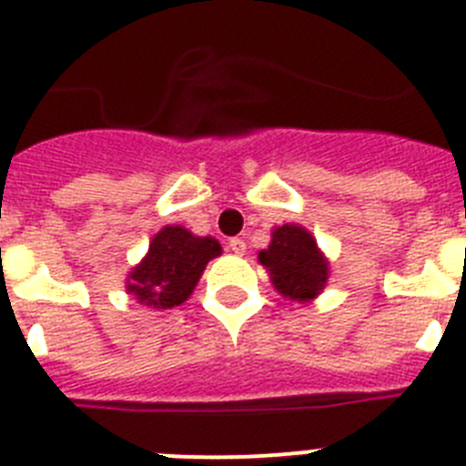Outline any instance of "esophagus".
Returning a JSON list of instances; mask_svg holds the SVG:
<instances>
[{
	"label": "esophagus",
	"instance_id": "34e87169",
	"mask_svg": "<svg viewBox=\"0 0 466 466\" xmlns=\"http://www.w3.org/2000/svg\"><path fill=\"white\" fill-rule=\"evenodd\" d=\"M228 249L233 254H238V257H242V254H245V249H247V245H245V240H242V238H230Z\"/></svg>",
	"mask_w": 466,
	"mask_h": 466
}]
</instances>
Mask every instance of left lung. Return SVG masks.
<instances>
[{
	"instance_id": "1",
	"label": "left lung",
	"mask_w": 466,
	"mask_h": 466,
	"mask_svg": "<svg viewBox=\"0 0 466 466\" xmlns=\"http://www.w3.org/2000/svg\"><path fill=\"white\" fill-rule=\"evenodd\" d=\"M275 291L284 299L310 303L329 282V258L317 245L315 236L300 224H282L270 233V245L258 252Z\"/></svg>"
}]
</instances>
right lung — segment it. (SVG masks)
Listing matches in <instances>:
<instances>
[{
  "mask_svg": "<svg viewBox=\"0 0 466 466\" xmlns=\"http://www.w3.org/2000/svg\"><path fill=\"white\" fill-rule=\"evenodd\" d=\"M217 257H221L217 238L193 236L179 224L163 226L151 238L149 252L127 273L126 289L139 306L170 310L188 300L205 266Z\"/></svg>",
  "mask_w": 466,
  "mask_h": 466,
  "instance_id": "obj_1",
  "label": "right lung"
}]
</instances>
